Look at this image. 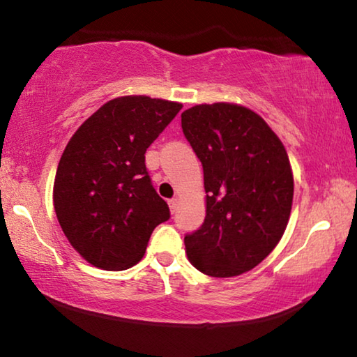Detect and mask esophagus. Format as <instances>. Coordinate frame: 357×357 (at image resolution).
<instances>
[{"label":"esophagus","mask_w":357,"mask_h":357,"mask_svg":"<svg viewBox=\"0 0 357 357\" xmlns=\"http://www.w3.org/2000/svg\"><path fill=\"white\" fill-rule=\"evenodd\" d=\"M178 198H172L170 202H168V206H170V211H172V214H174L176 213V209H178Z\"/></svg>","instance_id":"34e87169"}]
</instances>
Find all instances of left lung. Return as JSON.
Masks as SVG:
<instances>
[{
  "instance_id": "obj_1",
  "label": "left lung",
  "mask_w": 357,
  "mask_h": 357,
  "mask_svg": "<svg viewBox=\"0 0 357 357\" xmlns=\"http://www.w3.org/2000/svg\"><path fill=\"white\" fill-rule=\"evenodd\" d=\"M181 126L206 190L203 225L184 238L187 258L211 277L241 275L285 233L294 192L287 149L259 114L238 104L195 105Z\"/></svg>"
}]
</instances>
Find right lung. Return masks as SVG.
Masks as SVG:
<instances>
[{
  "mask_svg": "<svg viewBox=\"0 0 357 357\" xmlns=\"http://www.w3.org/2000/svg\"><path fill=\"white\" fill-rule=\"evenodd\" d=\"M181 108L148 96L116 98L84 121L66 146L53 206L70 245L96 268H132L154 228L170 219L151 184L144 153Z\"/></svg>",
  "mask_w": 357,
  "mask_h": 357,
  "instance_id": "add662e5",
  "label": "right lung"
}]
</instances>
